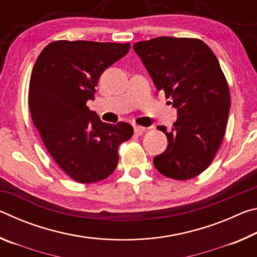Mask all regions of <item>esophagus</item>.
I'll use <instances>...</instances> for the list:
<instances>
[{
  "label": "esophagus",
  "mask_w": 257,
  "mask_h": 257,
  "mask_svg": "<svg viewBox=\"0 0 257 257\" xmlns=\"http://www.w3.org/2000/svg\"><path fill=\"white\" fill-rule=\"evenodd\" d=\"M134 130H135V134H136L137 136H141V135H143L146 132V128L142 127V125H135Z\"/></svg>",
  "instance_id": "obj_1"
}]
</instances>
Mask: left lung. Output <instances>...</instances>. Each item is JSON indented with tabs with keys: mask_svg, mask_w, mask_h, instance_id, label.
I'll list each match as a JSON object with an SVG mask.
<instances>
[{
	"mask_svg": "<svg viewBox=\"0 0 257 257\" xmlns=\"http://www.w3.org/2000/svg\"><path fill=\"white\" fill-rule=\"evenodd\" d=\"M156 88L177 108L171 132L159 125L168 147L153 163L160 173L187 180L212 163L223 141L230 93L212 50L197 38L156 37L134 44Z\"/></svg>",
	"mask_w": 257,
	"mask_h": 257,
	"instance_id": "left-lung-1",
	"label": "left lung"
}]
</instances>
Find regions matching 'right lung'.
<instances>
[{
  "label": "right lung",
  "mask_w": 257,
  "mask_h": 257,
  "mask_svg": "<svg viewBox=\"0 0 257 257\" xmlns=\"http://www.w3.org/2000/svg\"><path fill=\"white\" fill-rule=\"evenodd\" d=\"M129 49V43L56 41L34 64L28 95L33 122L61 170L80 184L112 175L120 144L133 137V125L103 122L86 105L103 71Z\"/></svg>",
  "instance_id": "right-lung-1"
}]
</instances>
